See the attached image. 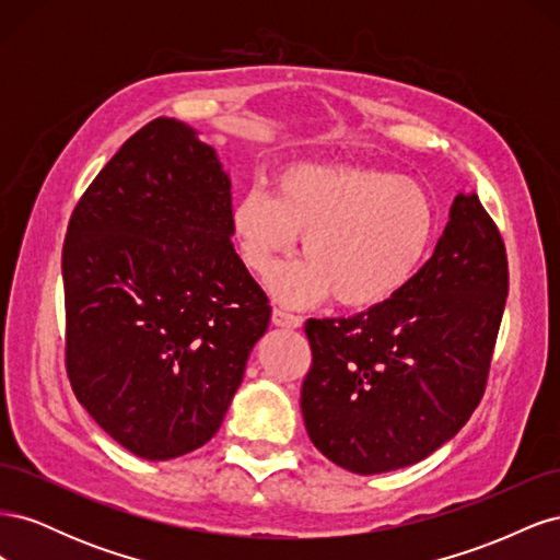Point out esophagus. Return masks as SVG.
<instances>
[{"mask_svg": "<svg viewBox=\"0 0 560 560\" xmlns=\"http://www.w3.org/2000/svg\"><path fill=\"white\" fill-rule=\"evenodd\" d=\"M273 325L276 327H284V329H299L303 325V317L294 315L290 311L273 308Z\"/></svg>", "mask_w": 560, "mask_h": 560, "instance_id": "1", "label": "esophagus"}]
</instances>
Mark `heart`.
Segmentation results:
<instances>
[{
	"label": "heart",
	"mask_w": 560,
	"mask_h": 560,
	"mask_svg": "<svg viewBox=\"0 0 560 560\" xmlns=\"http://www.w3.org/2000/svg\"><path fill=\"white\" fill-rule=\"evenodd\" d=\"M436 231L422 184L376 167L296 163L276 177V194L254 184L231 208V233L252 273L290 257L303 233L306 257L268 276L273 296L306 306L334 294L348 308L397 296L425 261Z\"/></svg>",
	"instance_id": "obj_1"
}]
</instances>
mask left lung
<instances>
[{"label":"left lung","instance_id":"1","mask_svg":"<svg viewBox=\"0 0 560 560\" xmlns=\"http://www.w3.org/2000/svg\"><path fill=\"white\" fill-rule=\"evenodd\" d=\"M506 292L498 224L477 194H460L434 254L397 296L303 327L313 446L348 471L383 474L446 444L486 393Z\"/></svg>","mask_w":560,"mask_h":560}]
</instances>
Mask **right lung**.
I'll list each match as a JSON object with an SVG mask.
<instances>
[{
	"label": "right lung",
	"mask_w": 560,
	"mask_h": 560,
	"mask_svg": "<svg viewBox=\"0 0 560 560\" xmlns=\"http://www.w3.org/2000/svg\"><path fill=\"white\" fill-rule=\"evenodd\" d=\"M231 182L175 118L130 135L62 245L65 369L79 404L144 460L208 444L270 306L231 243Z\"/></svg>",
	"instance_id": "obj_1"
}]
</instances>
